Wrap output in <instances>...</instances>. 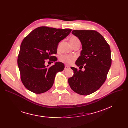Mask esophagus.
<instances>
[{"mask_svg": "<svg viewBox=\"0 0 128 128\" xmlns=\"http://www.w3.org/2000/svg\"><path fill=\"white\" fill-rule=\"evenodd\" d=\"M69 69H70V67L68 66V65H65V70H69Z\"/></svg>", "mask_w": 128, "mask_h": 128, "instance_id": "obj_1", "label": "esophagus"}]
</instances>
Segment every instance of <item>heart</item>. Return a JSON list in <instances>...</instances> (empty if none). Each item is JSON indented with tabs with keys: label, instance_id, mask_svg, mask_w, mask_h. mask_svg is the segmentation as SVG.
I'll return each instance as SVG.
<instances>
[{
	"label": "heart",
	"instance_id": "1",
	"mask_svg": "<svg viewBox=\"0 0 128 128\" xmlns=\"http://www.w3.org/2000/svg\"><path fill=\"white\" fill-rule=\"evenodd\" d=\"M70 41L72 46L77 43H80V40L79 39V38L75 36H72L70 39ZM76 59L77 57L75 56L65 54L60 56L59 58V60L60 62H62L63 63H64L67 65H70L74 62L76 60Z\"/></svg>",
	"mask_w": 128,
	"mask_h": 128
}]
</instances>
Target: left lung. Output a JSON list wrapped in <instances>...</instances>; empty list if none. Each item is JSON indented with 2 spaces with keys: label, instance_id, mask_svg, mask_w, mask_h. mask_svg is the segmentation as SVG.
Here are the masks:
<instances>
[{
  "label": "left lung",
  "instance_id": "8db88e82",
  "mask_svg": "<svg viewBox=\"0 0 128 128\" xmlns=\"http://www.w3.org/2000/svg\"><path fill=\"white\" fill-rule=\"evenodd\" d=\"M82 46L81 56L76 64L80 70L72 67L74 75L68 79L71 89L82 96H88L98 90L106 81L112 65L110 45L99 32L92 30H74ZM84 67V72L81 70Z\"/></svg>",
  "mask_w": 128,
  "mask_h": 128
}]
</instances>
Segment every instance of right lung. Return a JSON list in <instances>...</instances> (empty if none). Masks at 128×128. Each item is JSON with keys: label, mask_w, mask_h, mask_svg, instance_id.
<instances>
[{"label": "right lung", "mask_w": 128, "mask_h": 128, "mask_svg": "<svg viewBox=\"0 0 128 128\" xmlns=\"http://www.w3.org/2000/svg\"><path fill=\"white\" fill-rule=\"evenodd\" d=\"M71 29L39 27L32 30L23 40L18 59L21 81L30 91L41 94L49 90L56 73L64 70L60 62L46 66V60L56 62L58 43L68 36Z\"/></svg>", "instance_id": "obj_1"}]
</instances>
